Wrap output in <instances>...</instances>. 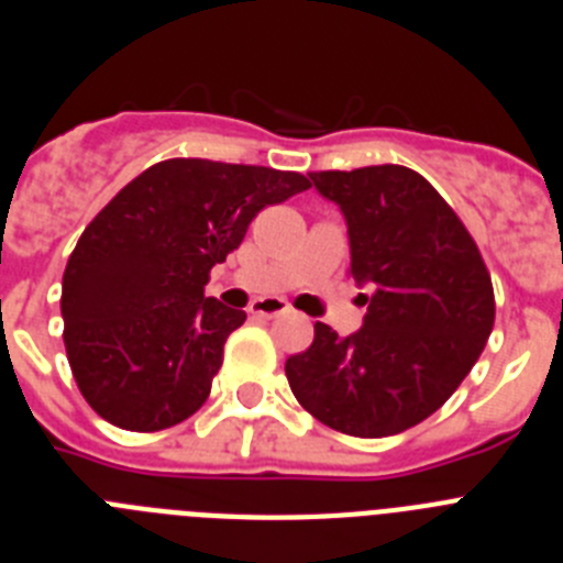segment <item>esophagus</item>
Instances as JSON below:
<instances>
[{
	"label": "esophagus",
	"mask_w": 563,
	"mask_h": 563,
	"mask_svg": "<svg viewBox=\"0 0 563 563\" xmlns=\"http://www.w3.org/2000/svg\"><path fill=\"white\" fill-rule=\"evenodd\" d=\"M287 310H290V307H287L285 301H278V298H258V301H253L251 305L253 316H262V318L285 316Z\"/></svg>",
	"instance_id": "obj_1"
}]
</instances>
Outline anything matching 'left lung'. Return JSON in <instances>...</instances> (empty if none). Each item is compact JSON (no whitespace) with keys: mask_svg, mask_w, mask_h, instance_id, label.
<instances>
[{"mask_svg":"<svg viewBox=\"0 0 563 563\" xmlns=\"http://www.w3.org/2000/svg\"><path fill=\"white\" fill-rule=\"evenodd\" d=\"M350 228V273L372 296L363 327L316 324L285 363L296 400L350 437H391L434 415L494 330L490 273L474 236L422 174L406 166L312 172Z\"/></svg>","mask_w":563,"mask_h":563,"instance_id":"1","label":"left lung"}]
</instances>
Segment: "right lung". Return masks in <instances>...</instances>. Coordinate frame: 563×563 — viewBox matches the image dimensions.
Instances as JSON below:
<instances>
[{
  "label": "right lung",
  "instance_id": "right-lung-1",
  "mask_svg": "<svg viewBox=\"0 0 563 563\" xmlns=\"http://www.w3.org/2000/svg\"><path fill=\"white\" fill-rule=\"evenodd\" d=\"M298 172L174 157L84 228L62 282L64 346L84 400L126 431L172 429L211 395L245 312L206 298L211 267L262 208L307 191Z\"/></svg>",
  "mask_w": 563,
  "mask_h": 563
}]
</instances>
